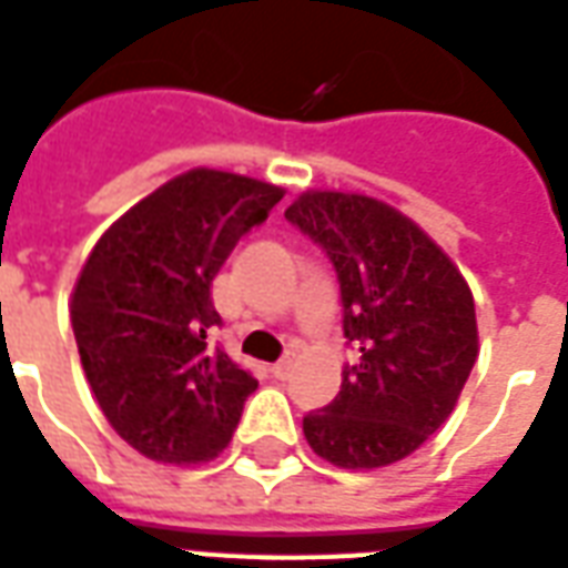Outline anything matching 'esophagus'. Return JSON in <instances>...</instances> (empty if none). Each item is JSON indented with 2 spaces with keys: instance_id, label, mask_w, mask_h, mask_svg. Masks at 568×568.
Here are the masks:
<instances>
[{
  "instance_id": "esophagus-1",
  "label": "esophagus",
  "mask_w": 568,
  "mask_h": 568,
  "mask_svg": "<svg viewBox=\"0 0 568 568\" xmlns=\"http://www.w3.org/2000/svg\"><path fill=\"white\" fill-rule=\"evenodd\" d=\"M290 369H293V363H290V359H278V363H275L268 372H272V378L284 381L290 375Z\"/></svg>"
}]
</instances>
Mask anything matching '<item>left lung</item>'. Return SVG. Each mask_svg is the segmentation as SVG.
I'll use <instances>...</instances> for the list:
<instances>
[{
  "label": "left lung",
  "mask_w": 568,
  "mask_h": 568,
  "mask_svg": "<svg viewBox=\"0 0 568 568\" xmlns=\"http://www.w3.org/2000/svg\"><path fill=\"white\" fill-rule=\"evenodd\" d=\"M284 217L329 256L342 329L357 351L338 396L302 417V433L333 466H390L448 420L475 366L469 284L415 221L378 199L312 190Z\"/></svg>",
  "instance_id": "left-lung-1"
}]
</instances>
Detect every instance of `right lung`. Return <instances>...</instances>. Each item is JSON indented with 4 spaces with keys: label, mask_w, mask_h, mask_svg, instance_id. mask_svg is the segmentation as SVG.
Masks as SVG:
<instances>
[{
    "label": "right lung",
    "mask_w": 568,
    "mask_h": 568,
    "mask_svg": "<svg viewBox=\"0 0 568 568\" xmlns=\"http://www.w3.org/2000/svg\"><path fill=\"white\" fill-rule=\"evenodd\" d=\"M284 190L193 169L132 205L72 293L81 366L118 436L156 463H205L233 438L256 378L209 345L211 281Z\"/></svg>",
    "instance_id": "add662e5"
}]
</instances>
